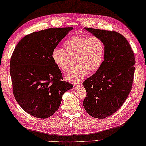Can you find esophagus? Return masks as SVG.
<instances>
[{"label": "esophagus", "mask_w": 146, "mask_h": 146, "mask_svg": "<svg viewBox=\"0 0 146 146\" xmlns=\"http://www.w3.org/2000/svg\"><path fill=\"white\" fill-rule=\"evenodd\" d=\"M82 85V83H74V85H75V86H79V85Z\"/></svg>", "instance_id": "esophagus-1"}]
</instances>
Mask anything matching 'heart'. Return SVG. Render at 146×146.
<instances>
[{"label": "heart", "mask_w": 146, "mask_h": 146, "mask_svg": "<svg viewBox=\"0 0 146 146\" xmlns=\"http://www.w3.org/2000/svg\"><path fill=\"white\" fill-rule=\"evenodd\" d=\"M64 51L60 48L52 49L51 57L54 64L62 72L69 68V57L75 56V64L66 79L70 82H78L88 75L89 70H98L105 57V44L97 36H75L66 40L63 44Z\"/></svg>", "instance_id": "obj_1"}]
</instances>
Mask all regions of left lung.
<instances>
[{
    "mask_svg": "<svg viewBox=\"0 0 146 146\" xmlns=\"http://www.w3.org/2000/svg\"><path fill=\"white\" fill-rule=\"evenodd\" d=\"M85 29L103 41L105 51L100 68L83 83L86 91L83 105L90 115L104 119L119 109L131 91L134 53L127 40L119 33Z\"/></svg>",
    "mask_w": 146,
    "mask_h": 146,
    "instance_id": "8db88e82",
    "label": "left lung"
}]
</instances>
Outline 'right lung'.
<instances>
[{
	"instance_id": "add662e5",
	"label": "right lung",
	"mask_w": 146,
	"mask_h": 146,
	"mask_svg": "<svg viewBox=\"0 0 146 146\" xmlns=\"http://www.w3.org/2000/svg\"><path fill=\"white\" fill-rule=\"evenodd\" d=\"M73 27L49 28L34 32L15 46L10 61V74L15 100L31 115L39 119L56 111L65 92L73 85L63 81L61 70L51 54Z\"/></svg>"
}]
</instances>
